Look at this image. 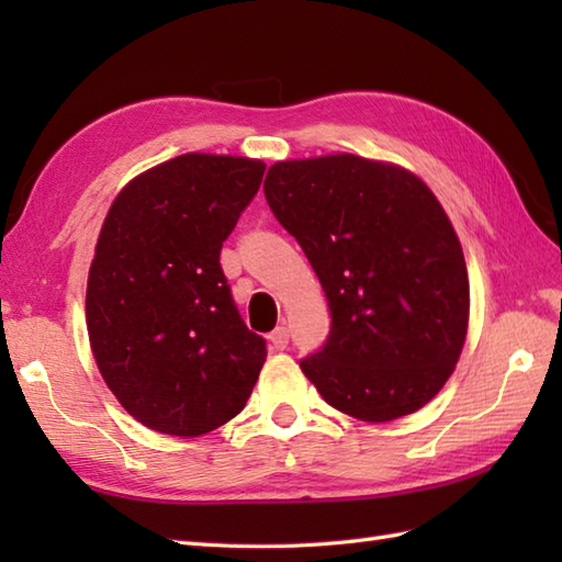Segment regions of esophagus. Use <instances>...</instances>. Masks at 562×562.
I'll return each mask as SVG.
<instances>
[{
    "mask_svg": "<svg viewBox=\"0 0 562 562\" xmlns=\"http://www.w3.org/2000/svg\"><path fill=\"white\" fill-rule=\"evenodd\" d=\"M288 342H290V328H288V324H282V326H278V328L270 333V345H272L274 350H284V348H288Z\"/></svg>",
    "mask_w": 562,
    "mask_h": 562,
    "instance_id": "34e87169",
    "label": "esophagus"
}]
</instances>
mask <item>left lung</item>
Masks as SVG:
<instances>
[{
  "instance_id": "left-lung-1",
  "label": "left lung",
  "mask_w": 562,
  "mask_h": 562,
  "mask_svg": "<svg viewBox=\"0 0 562 562\" xmlns=\"http://www.w3.org/2000/svg\"><path fill=\"white\" fill-rule=\"evenodd\" d=\"M266 198L312 262L330 308L302 372L364 423L420 411L447 384L469 333V272L432 190L357 154L272 164Z\"/></svg>"
}]
</instances>
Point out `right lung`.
I'll return each mask as SVG.
<instances>
[{"instance_id": "obj_1", "label": "right lung", "mask_w": 562, "mask_h": 562, "mask_svg": "<svg viewBox=\"0 0 562 562\" xmlns=\"http://www.w3.org/2000/svg\"><path fill=\"white\" fill-rule=\"evenodd\" d=\"M266 164L188 151L135 176L105 214L87 282L89 345L105 386L149 429L200 437L244 411L266 340L238 316L224 238Z\"/></svg>"}]
</instances>
